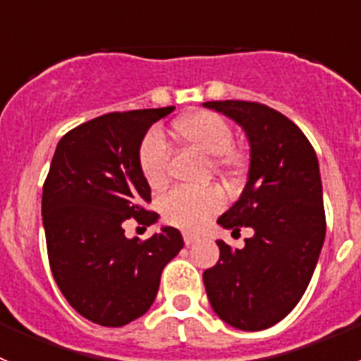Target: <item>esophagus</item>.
<instances>
[{"mask_svg": "<svg viewBox=\"0 0 361 361\" xmlns=\"http://www.w3.org/2000/svg\"><path fill=\"white\" fill-rule=\"evenodd\" d=\"M199 240V235H193V233H184V244L191 245Z\"/></svg>", "mask_w": 361, "mask_h": 361, "instance_id": "1", "label": "esophagus"}]
</instances>
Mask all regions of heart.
<instances>
[{
	"label": "heart",
	"mask_w": 361,
	"mask_h": 361,
	"mask_svg": "<svg viewBox=\"0 0 361 361\" xmlns=\"http://www.w3.org/2000/svg\"><path fill=\"white\" fill-rule=\"evenodd\" d=\"M175 133L186 146L212 157L209 164L219 173H231L242 164V155L233 148V130L224 117L215 111H197L175 123ZM170 149L159 132H149L139 148V166L146 183L159 188L168 178ZM224 197L216 188L206 190H171L161 200V212L166 222L184 229H199L219 212Z\"/></svg>",
	"instance_id": "obj_1"
}]
</instances>
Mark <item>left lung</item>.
<instances>
[{
	"mask_svg": "<svg viewBox=\"0 0 361 361\" xmlns=\"http://www.w3.org/2000/svg\"><path fill=\"white\" fill-rule=\"evenodd\" d=\"M245 132L250 171L242 195L216 222L251 228L242 250L216 240L219 262L204 271L213 311L231 327L262 331L295 309L307 289L325 238L317 153L280 111L250 101H209Z\"/></svg>",
	"mask_w": 361,
	"mask_h": 361,
	"instance_id": "8db88e82",
	"label": "left lung"
}]
</instances>
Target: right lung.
Masks as SVG:
<instances>
[{
  "instance_id": "add662e5",
  "label": "right lung",
  "mask_w": 361,
  "mask_h": 361,
  "mask_svg": "<svg viewBox=\"0 0 361 361\" xmlns=\"http://www.w3.org/2000/svg\"><path fill=\"white\" fill-rule=\"evenodd\" d=\"M175 106L114 111L79 124L57 142L43 186V228L57 288L94 324L123 327L157 296L161 273L183 250L178 229L164 226L141 242L126 238L130 216L152 226V190L139 148L153 123Z\"/></svg>"
}]
</instances>
